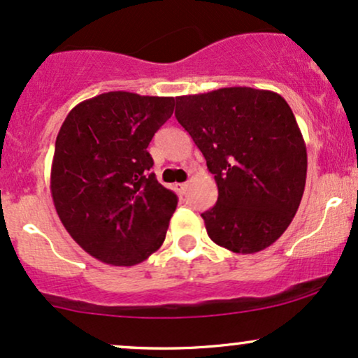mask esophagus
<instances>
[{"label":"esophagus","mask_w":358,"mask_h":358,"mask_svg":"<svg viewBox=\"0 0 358 358\" xmlns=\"http://www.w3.org/2000/svg\"><path fill=\"white\" fill-rule=\"evenodd\" d=\"M176 189H178V191L180 192V194H184V192H186V189H187V182H180V184H176Z\"/></svg>","instance_id":"34e87169"}]
</instances>
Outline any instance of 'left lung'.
I'll return each mask as SVG.
<instances>
[{
  "mask_svg": "<svg viewBox=\"0 0 358 358\" xmlns=\"http://www.w3.org/2000/svg\"><path fill=\"white\" fill-rule=\"evenodd\" d=\"M176 119L217 184V203L201 214L209 238L241 255L273 245L295 217L306 180V145L287 100L220 88L176 96Z\"/></svg>",
  "mask_w": 358,
  "mask_h": 358,
  "instance_id": "obj_1",
  "label": "left lung"
}]
</instances>
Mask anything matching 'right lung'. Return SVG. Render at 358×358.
I'll list each match as a JSON object with an SVG mask.
<instances>
[{
    "label": "right lung",
    "instance_id": "right-lung-1",
    "mask_svg": "<svg viewBox=\"0 0 358 358\" xmlns=\"http://www.w3.org/2000/svg\"><path fill=\"white\" fill-rule=\"evenodd\" d=\"M174 112L172 96L107 92L75 105L55 142L50 187L58 217L88 255L134 266L166 239L178 196L147 152Z\"/></svg>",
    "mask_w": 358,
    "mask_h": 358
}]
</instances>
